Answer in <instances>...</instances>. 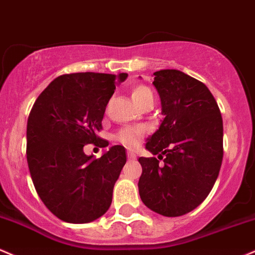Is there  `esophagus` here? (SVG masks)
Returning a JSON list of instances; mask_svg holds the SVG:
<instances>
[{"label": "esophagus", "instance_id": "obj_1", "mask_svg": "<svg viewBox=\"0 0 255 255\" xmlns=\"http://www.w3.org/2000/svg\"><path fill=\"white\" fill-rule=\"evenodd\" d=\"M128 161H135L136 160V155L132 153V151H128Z\"/></svg>", "mask_w": 255, "mask_h": 255}]
</instances>
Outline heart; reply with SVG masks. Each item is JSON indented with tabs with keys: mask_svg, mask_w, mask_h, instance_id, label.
Returning <instances> with one entry per match:
<instances>
[{
	"mask_svg": "<svg viewBox=\"0 0 255 255\" xmlns=\"http://www.w3.org/2000/svg\"><path fill=\"white\" fill-rule=\"evenodd\" d=\"M132 100L136 105H138L139 102L143 101L147 96H153L149 88L144 87V85H138L135 89L132 90ZM143 135L142 130H135V128H125L123 130H120L117 135V139L123 144L128 145V147H136L137 143Z\"/></svg>",
	"mask_w": 255,
	"mask_h": 255,
	"instance_id": "obj_1",
	"label": "heart"
}]
</instances>
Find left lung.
I'll list each match as a JSON object with an SVG mask.
<instances>
[{"label":"left lung","mask_w":255,"mask_h":255,"mask_svg":"<svg viewBox=\"0 0 255 255\" xmlns=\"http://www.w3.org/2000/svg\"><path fill=\"white\" fill-rule=\"evenodd\" d=\"M165 118L145 148L158 158L138 159L143 204L165 217H178L212 190L223 161V119L202 82L178 70L154 72ZM163 159L164 165L158 164Z\"/></svg>","instance_id":"obj_1"}]
</instances>
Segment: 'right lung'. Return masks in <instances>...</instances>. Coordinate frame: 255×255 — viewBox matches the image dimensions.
Here are the masks:
<instances>
[{
  "label": "right lung",
  "mask_w": 255,
  "mask_h": 255,
  "mask_svg": "<svg viewBox=\"0 0 255 255\" xmlns=\"http://www.w3.org/2000/svg\"><path fill=\"white\" fill-rule=\"evenodd\" d=\"M128 73L81 72L60 76L42 91L27 119L26 156L37 194L59 219L73 224L96 220L112 204L113 188L127 162L123 145L101 158L85 144L107 147L96 135L106 106Z\"/></svg>",
  "instance_id": "right-lung-1"
}]
</instances>
